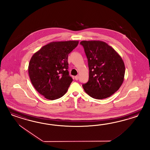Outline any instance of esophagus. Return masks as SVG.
Segmentation results:
<instances>
[{"mask_svg": "<svg viewBox=\"0 0 150 150\" xmlns=\"http://www.w3.org/2000/svg\"><path fill=\"white\" fill-rule=\"evenodd\" d=\"M75 79L76 80H78V79H79V76H78V75H77V76H75Z\"/></svg>", "mask_w": 150, "mask_h": 150, "instance_id": "esophagus-1", "label": "esophagus"}]
</instances>
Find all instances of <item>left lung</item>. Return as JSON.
<instances>
[{"instance_id":"8db88e82","label":"left lung","mask_w":150,"mask_h":150,"mask_svg":"<svg viewBox=\"0 0 150 150\" xmlns=\"http://www.w3.org/2000/svg\"><path fill=\"white\" fill-rule=\"evenodd\" d=\"M86 55L89 79L82 85L91 97L102 100L114 94L123 83L125 65L113 48L105 42L82 41L80 42Z\"/></svg>"}]
</instances>
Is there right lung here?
<instances>
[{
  "instance_id": "obj_1",
  "label": "right lung",
  "mask_w": 150,
  "mask_h": 150,
  "mask_svg": "<svg viewBox=\"0 0 150 150\" xmlns=\"http://www.w3.org/2000/svg\"><path fill=\"white\" fill-rule=\"evenodd\" d=\"M78 41L52 42L33 55L28 65V74L35 88L48 100L63 96L73 81L68 70V54Z\"/></svg>"
}]
</instances>
